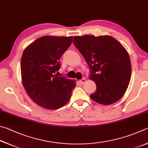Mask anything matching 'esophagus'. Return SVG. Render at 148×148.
<instances>
[{
    "mask_svg": "<svg viewBox=\"0 0 148 148\" xmlns=\"http://www.w3.org/2000/svg\"><path fill=\"white\" fill-rule=\"evenodd\" d=\"M85 82H86V79L82 78L81 80H80V83L81 84H84Z\"/></svg>",
    "mask_w": 148,
    "mask_h": 148,
    "instance_id": "esophagus-1",
    "label": "esophagus"
}]
</instances>
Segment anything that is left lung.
Wrapping results in <instances>:
<instances>
[{"instance_id":"8db88e82","label":"left lung","mask_w":148,"mask_h":148,"mask_svg":"<svg viewBox=\"0 0 148 148\" xmlns=\"http://www.w3.org/2000/svg\"><path fill=\"white\" fill-rule=\"evenodd\" d=\"M73 43L89 66L90 79L96 84L90 98L105 105L120 100L131 77L130 58L123 45L110 36H75Z\"/></svg>"}]
</instances>
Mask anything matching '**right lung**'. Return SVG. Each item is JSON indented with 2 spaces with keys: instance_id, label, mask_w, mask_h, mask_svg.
I'll return each mask as SVG.
<instances>
[{
  "instance_id": "obj_1",
  "label": "right lung",
  "mask_w": 148,
  "mask_h": 148,
  "mask_svg": "<svg viewBox=\"0 0 148 148\" xmlns=\"http://www.w3.org/2000/svg\"><path fill=\"white\" fill-rule=\"evenodd\" d=\"M73 36H42L25 49L21 61L23 86L34 102L54 110L69 101L76 84L58 76L60 58L72 43Z\"/></svg>"
}]
</instances>
